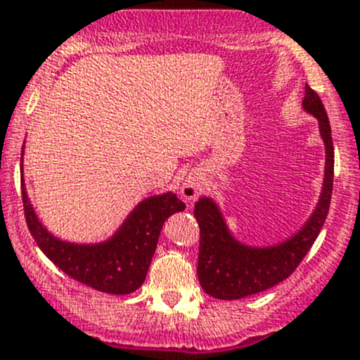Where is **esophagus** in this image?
<instances>
[{
    "instance_id": "34e87169",
    "label": "esophagus",
    "mask_w": 360,
    "mask_h": 360,
    "mask_svg": "<svg viewBox=\"0 0 360 360\" xmlns=\"http://www.w3.org/2000/svg\"><path fill=\"white\" fill-rule=\"evenodd\" d=\"M181 193H183V197L186 198V200H195V198H198V195L202 193L200 177L197 176L188 177V179L183 183V186H181Z\"/></svg>"
}]
</instances>
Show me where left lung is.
<instances>
[{"label":"left lung","instance_id":"8db88e82","mask_svg":"<svg viewBox=\"0 0 360 360\" xmlns=\"http://www.w3.org/2000/svg\"><path fill=\"white\" fill-rule=\"evenodd\" d=\"M303 108L319 120V129L326 144V172L317 207L297 233L271 248H250L240 244L230 233L214 200L203 197L195 203L193 212L200 226L197 274L202 289L212 297L240 300L281 284L303 261L324 226L335 177L331 125L321 97L308 85L304 89Z\"/></svg>","mask_w":360,"mask_h":360}]
</instances>
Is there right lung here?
<instances>
[{"instance_id":"right-lung-1","label":"right lung","mask_w":360,"mask_h":360,"mask_svg":"<svg viewBox=\"0 0 360 360\" xmlns=\"http://www.w3.org/2000/svg\"><path fill=\"white\" fill-rule=\"evenodd\" d=\"M20 186L25 221L38 248L69 277L108 294H130L143 285L163 223L174 212L184 210V203L174 193L150 197L129 214L110 240L101 244H71L56 238L39 223L25 193L22 174Z\"/></svg>"}]
</instances>
